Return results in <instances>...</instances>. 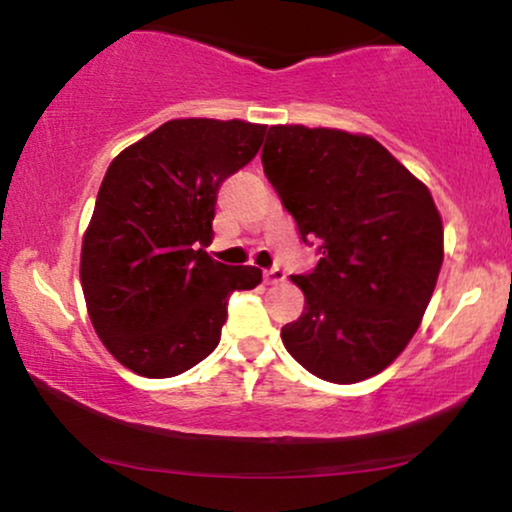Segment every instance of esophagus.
<instances>
[{
  "label": "esophagus",
  "mask_w": 512,
  "mask_h": 512,
  "mask_svg": "<svg viewBox=\"0 0 512 512\" xmlns=\"http://www.w3.org/2000/svg\"><path fill=\"white\" fill-rule=\"evenodd\" d=\"M264 284H284L286 281V272L279 267H272V269H264Z\"/></svg>",
  "instance_id": "1"
}]
</instances>
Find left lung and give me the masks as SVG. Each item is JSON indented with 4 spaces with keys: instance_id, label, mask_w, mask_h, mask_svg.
Listing matches in <instances>:
<instances>
[{
    "instance_id": "left-lung-1",
    "label": "left lung",
    "mask_w": 512,
    "mask_h": 512,
    "mask_svg": "<svg viewBox=\"0 0 512 512\" xmlns=\"http://www.w3.org/2000/svg\"><path fill=\"white\" fill-rule=\"evenodd\" d=\"M262 166L320 255L313 272L291 276L305 310L281 327V342L327 383L378 375L436 289L443 221L431 192L383 144L342 129L269 127Z\"/></svg>"
}]
</instances>
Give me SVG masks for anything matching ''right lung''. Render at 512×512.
I'll return each instance as SVG.
<instances>
[{
    "label": "right lung",
    "mask_w": 512,
    "mask_h": 512,
    "mask_svg": "<svg viewBox=\"0 0 512 512\" xmlns=\"http://www.w3.org/2000/svg\"><path fill=\"white\" fill-rule=\"evenodd\" d=\"M264 125L170 120L113 158L81 245L88 317L105 349L144 378H173L221 339L228 296L257 267L211 260L216 195L260 151Z\"/></svg>",
    "instance_id": "obj_1"
}]
</instances>
